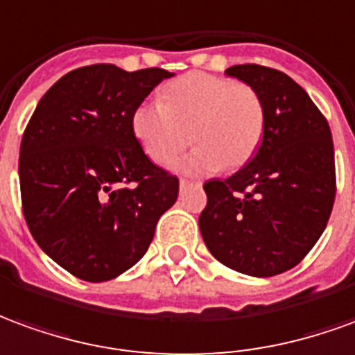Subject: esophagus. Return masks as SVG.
Returning <instances> with one entry per match:
<instances>
[{
    "instance_id": "1",
    "label": "esophagus",
    "mask_w": 355,
    "mask_h": 355,
    "mask_svg": "<svg viewBox=\"0 0 355 355\" xmlns=\"http://www.w3.org/2000/svg\"><path fill=\"white\" fill-rule=\"evenodd\" d=\"M189 185H200V183H193V182H189V180H180V187H182V189L189 187Z\"/></svg>"
}]
</instances>
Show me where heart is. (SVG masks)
Returning <instances> with one entry per match:
<instances>
[{
    "label": "heart",
    "mask_w": 355,
    "mask_h": 355,
    "mask_svg": "<svg viewBox=\"0 0 355 355\" xmlns=\"http://www.w3.org/2000/svg\"><path fill=\"white\" fill-rule=\"evenodd\" d=\"M266 105L252 85L231 78L189 72L162 89V103L143 101L132 114V132L143 153L166 166L187 145L189 157L173 164L183 173L235 170L260 147Z\"/></svg>",
    "instance_id": "heart-1"
}]
</instances>
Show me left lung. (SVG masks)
<instances>
[{
  "instance_id": "8db88e82",
  "label": "left lung",
  "mask_w": 355,
  "mask_h": 355,
  "mask_svg": "<svg viewBox=\"0 0 355 355\" xmlns=\"http://www.w3.org/2000/svg\"><path fill=\"white\" fill-rule=\"evenodd\" d=\"M225 74L260 93L266 130L248 164L205 183L208 202L198 225L223 266L271 277L302 262L327 227L336 193L331 128L285 72L235 64Z\"/></svg>"
}]
</instances>
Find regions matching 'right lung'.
Instances as JSON below:
<instances>
[{"instance_id": "1", "label": "right lung", "mask_w": 355, "mask_h": 355, "mask_svg": "<svg viewBox=\"0 0 355 355\" xmlns=\"http://www.w3.org/2000/svg\"><path fill=\"white\" fill-rule=\"evenodd\" d=\"M164 69L92 64L64 74L37 103L19 158L24 220L53 262L89 283L139 262L180 182L132 132L137 105Z\"/></svg>"}]
</instances>
